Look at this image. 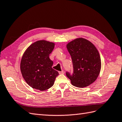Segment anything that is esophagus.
Listing matches in <instances>:
<instances>
[{"mask_svg":"<svg viewBox=\"0 0 122 122\" xmlns=\"http://www.w3.org/2000/svg\"><path fill=\"white\" fill-rule=\"evenodd\" d=\"M58 72L59 74H64V71H63V70H62L61 71H59Z\"/></svg>","mask_w":122,"mask_h":122,"instance_id":"obj_1","label":"esophagus"}]
</instances>
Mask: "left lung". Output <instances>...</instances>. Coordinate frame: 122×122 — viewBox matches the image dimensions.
Segmentation results:
<instances>
[{
    "label": "left lung",
    "instance_id": "obj_1",
    "mask_svg": "<svg viewBox=\"0 0 122 122\" xmlns=\"http://www.w3.org/2000/svg\"><path fill=\"white\" fill-rule=\"evenodd\" d=\"M72 59L73 73L67 71V77L73 86L86 87L97 79L101 67V58L98 51L89 41L78 38L67 44Z\"/></svg>",
    "mask_w": 122,
    "mask_h": 122
}]
</instances>
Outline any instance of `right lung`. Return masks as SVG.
Returning a JSON list of instances; mask_svg holds the SVG:
<instances>
[{"mask_svg": "<svg viewBox=\"0 0 122 122\" xmlns=\"http://www.w3.org/2000/svg\"><path fill=\"white\" fill-rule=\"evenodd\" d=\"M55 44L40 40L33 43L24 53L20 63L22 76L33 89L47 90L53 86L57 71L52 68L53 62L50 59Z\"/></svg>", "mask_w": 122, "mask_h": 122, "instance_id": "obj_1", "label": "right lung"}]
</instances>
